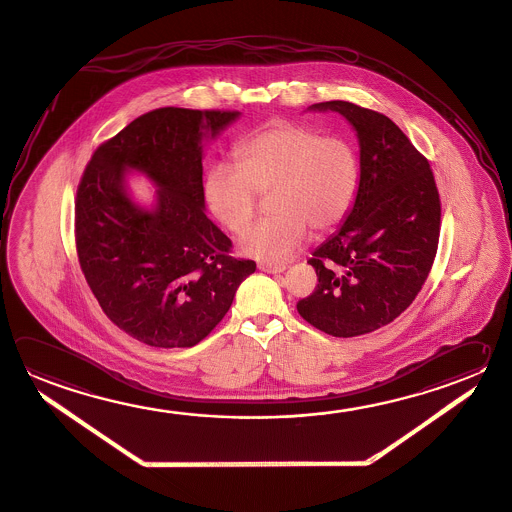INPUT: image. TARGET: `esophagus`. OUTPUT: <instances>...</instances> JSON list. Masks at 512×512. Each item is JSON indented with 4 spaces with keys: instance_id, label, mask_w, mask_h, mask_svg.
<instances>
[{
    "instance_id": "34e87169",
    "label": "esophagus",
    "mask_w": 512,
    "mask_h": 512,
    "mask_svg": "<svg viewBox=\"0 0 512 512\" xmlns=\"http://www.w3.org/2000/svg\"><path fill=\"white\" fill-rule=\"evenodd\" d=\"M258 269L263 270V272H267V274H279V272H283V270H285V267H283V265H272V263L260 261V263H258Z\"/></svg>"
}]
</instances>
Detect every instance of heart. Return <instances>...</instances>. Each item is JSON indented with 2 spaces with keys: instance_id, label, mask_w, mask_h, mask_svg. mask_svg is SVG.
<instances>
[{
  "instance_id": "1",
  "label": "heart",
  "mask_w": 512,
  "mask_h": 512,
  "mask_svg": "<svg viewBox=\"0 0 512 512\" xmlns=\"http://www.w3.org/2000/svg\"><path fill=\"white\" fill-rule=\"evenodd\" d=\"M234 158L238 168L209 171L205 198L214 218L238 234L254 220L260 196L270 195L274 216L252 225L238 240V249L249 258L289 260L307 240L308 229L332 231L354 205L359 155L341 135L274 121L240 140Z\"/></svg>"
}]
</instances>
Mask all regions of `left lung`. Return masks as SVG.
I'll use <instances>...</instances> for the list:
<instances>
[{"mask_svg":"<svg viewBox=\"0 0 512 512\" xmlns=\"http://www.w3.org/2000/svg\"><path fill=\"white\" fill-rule=\"evenodd\" d=\"M352 122L361 146L354 209L308 263L317 285L298 312L334 337L370 334L415 301L437 256L440 196L428 158L390 117L348 101L314 104Z\"/></svg>","mask_w":512,"mask_h":512,"instance_id":"1","label":"left lung"}]
</instances>
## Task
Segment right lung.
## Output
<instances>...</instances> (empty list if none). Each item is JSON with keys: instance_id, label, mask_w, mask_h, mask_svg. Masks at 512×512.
I'll list each match as a JSON object with an SVG mask.
<instances>
[{"instance_id": "add662e5", "label": "right lung", "mask_w": 512, "mask_h": 512, "mask_svg": "<svg viewBox=\"0 0 512 512\" xmlns=\"http://www.w3.org/2000/svg\"><path fill=\"white\" fill-rule=\"evenodd\" d=\"M238 117L231 110L158 108L93 151L75 196V251L104 314L140 343L189 348L233 305L252 260L204 213L202 146ZM159 186L144 212L123 189L126 168Z\"/></svg>"}]
</instances>
